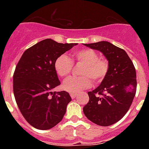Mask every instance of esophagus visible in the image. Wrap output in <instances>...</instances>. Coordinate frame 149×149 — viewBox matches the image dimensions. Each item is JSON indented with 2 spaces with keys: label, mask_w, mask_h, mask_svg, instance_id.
<instances>
[{
  "label": "esophagus",
  "mask_w": 149,
  "mask_h": 149,
  "mask_svg": "<svg viewBox=\"0 0 149 149\" xmlns=\"http://www.w3.org/2000/svg\"><path fill=\"white\" fill-rule=\"evenodd\" d=\"M70 97H71L72 98H75L77 95H78V93H70Z\"/></svg>",
  "instance_id": "34e87169"
}]
</instances>
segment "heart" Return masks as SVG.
<instances>
[{
    "instance_id": "1",
    "label": "heart",
    "mask_w": 149,
    "mask_h": 149,
    "mask_svg": "<svg viewBox=\"0 0 149 149\" xmlns=\"http://www.w3.org/2000/svg\"><path fill=\"white\" fill-rule=\"evenodd\" d=\"M74 61L84 64L80 70L81 77H70L63 84V88L70 93H79L91 87L92 81L100 84L106 77L109 70L108 62L100 58L97 52L91 49L75 52ZM72 61L66 55H60L54 62V69L61 77H66L72 71Z\"/></svg>"
}]
</instances>
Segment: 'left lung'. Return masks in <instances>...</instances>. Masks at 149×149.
Masks as SVG:
<instances>
[{
  "mask_svg": "<svg viewBox=\"0 0 149 149\" xmlns=\"http://www.w3.org/2000/svg\"><path fill=\"white\" fill-rule=\"evenodd\" d=\"M104 54L108 60L106 77L95 90L88 92L89 102L83 108L89 120L100 126H109L126 114L137 88L134 64L122 49L108 42L84 44Z\"/></svg>",
  "mask_w": 149,
  "mask_h": 149,
  "instance_id": "1",
  "label": "left lung"
}]
</instances>
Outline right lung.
<instances>
[{
  "label": "right lung",
  "instance_id": "add662e5",
  "mask_svg": "<svg viewBox=\"0 0 149 149\" xmlns=\"http://www.w3.org/2000/svg\"><path fill=\"white\" fill-rule=\"evenodd\" d=\"M77 43L47 38L24 51L13 76V91L21 113L32 127L48 130L60 122L72 99L66 91L52 92L60 85L54 62Z\"/></svg>",
  "mask_w": 149,
  "mask_h": 149
}]
</instances>
